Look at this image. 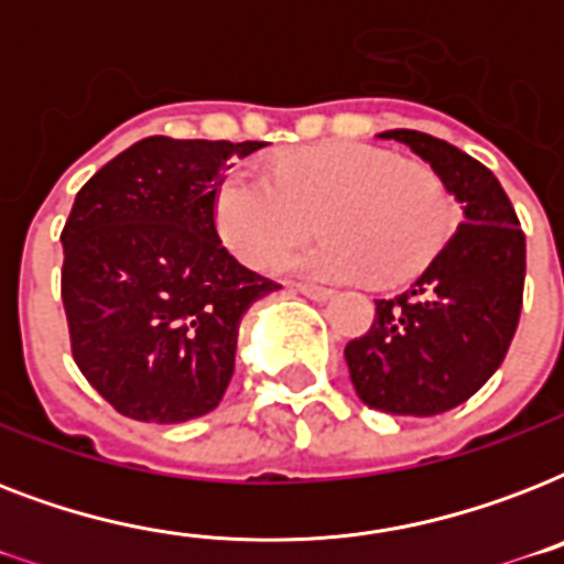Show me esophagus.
<instances>
[{
    "instance_id": "obj_1",
    "label": "esophagus",
    "mask_w": 564,
    "mask_h": 564,
    "mask_svg": "<svg viewBox=\"0 0 564 564\" xmlns=\"http://www.w3.org/2000/svg\"><path fill=\"white\" fill-rule=\"evenodd\" d=\"M295 292H301V295H307V299H313V301L334 299V290H327V286H316V283H299V286H295Z\"/></svg>"
}]
</instances>
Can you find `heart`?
<instances>
[{"label": "heart", "instance_id": "b5f03b06", "mask_svg": "<svg viewBox=\"0 0 564 564\" xmlns=\"http://www.w3.org/2000/svg\"><path fill=\"white\" fill-rule=\"evenodd\" d=\"M325 237L278 260V272L318 281L401 283L436 257L451 202L424 166L366 143H318L281 154L265 175L239 166L216 193L221 239L248 265H269L313 225Z\"/></svg>", "mask_w": 564, "mask_h": 564}]
</instances>
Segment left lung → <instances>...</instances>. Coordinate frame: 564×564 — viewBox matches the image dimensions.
<instances>
[{
	"label": "left lung",
	"mask_w": 564,
	"mask_h": 564,
	"mask_svg": "<svg viewBox=\"0 0 564 564\" xmlns=\"http://www.w3.org/2000/svg\"><path fill=\"white\" fill-rule=\"evenodd\" d=\"M463 204V221L410 290L380 299L369 334L345 345L362 403L427 419L465 403L507 357L524 301L527 242L500 181L436 137L394 128Z\"/></svg>",
	"instance_id": "obj_1"
}]
</instances>
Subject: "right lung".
<instances>
[{"instance_id": "right-lung-1", "label": "right lung", "mask_w": 564, "mask_h": 564, "mask_svg": "<svg viewBox=\"0 0 564 564\" xmlns=\"http://www.w3.org/2000/svg\"><path fill=\"white\" fill-rule=\"evenodd\" d=\"M260 145L145 137L75 195L61 234L73 357L128 419L181 424L216 410L239 322L278 290L216 234L221 172Z\"/></svg>"}]
</instances>
